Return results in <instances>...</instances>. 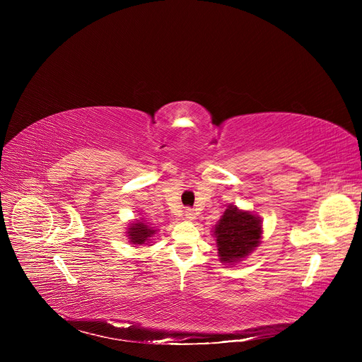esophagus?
<instances>
[{
    "instance_id": "1",
    "label": "esophagus",
    "mask_w": 362,
    "mask_h": 362,
    "mask_svg": "<svg viewBox=\"0 0 362 362\" xmlns=\"http://www.w3.org/2000/svg\"><path fill=\"white\" fill-rule=\"evenodd\" d=\"M185 216L187 220H194L197 217V214L194 213V210H191V208H187V210H185Z\"/></svg>"
}]
</instances>
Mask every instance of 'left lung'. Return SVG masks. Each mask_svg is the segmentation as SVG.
<instances>
[{"mask_svg":"<svg viewBox=\"0 0 362 362\" xmlns=\"http://www.w3.org/2000/svg\"><path fill=\"white\" fill-rule=\"evenodd\" d=\"M218 257L224 262H235L248 255L259 243V220L239 211L236 206H229L216 226Z\"/></svg>","mask_w":362,"mask_h":362,"instance_id":"left-lung-1","label":"left lung"}]
</instances>
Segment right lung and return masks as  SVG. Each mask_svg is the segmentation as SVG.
Segmentation results:
<instances>
[{
    "label": "right lung",
    "mask_w": 362,
    "mask_h": 362,
    "mask_svg": "<svg viewBox=\"0 0 362 362\" xmlns=\"http://www.w3.org/2000/svg\"><path fill=\"white\" fill-rule=\"evenodd\" d=\"M156 230L149 229V227L145 223H136L135 226H130L129 229V236H130V242L133 243H145L148 240V238H151V235H154Z\"/></svg>",
    "instance_id": "add662e5"
}]
</instances>
